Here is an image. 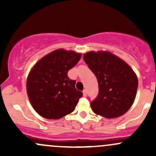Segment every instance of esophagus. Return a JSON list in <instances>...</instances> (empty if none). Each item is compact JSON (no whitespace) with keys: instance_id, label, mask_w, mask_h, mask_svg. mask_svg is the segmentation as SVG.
<instances>
[{"instance_id":"1","label":"esophagus","mask_w":156,"mask_h":156,"mask_svg":"<svg viewBox=\"0 0 156 156\" xmlns=\"http://www.w3.org/2000/svg\"><path fill=\"white\" fill-rule=\"evenodd\" d=\"M87 90L84 89V90H83V95H84V97H86V96H87Z\"/></svg>"}]
</instances>
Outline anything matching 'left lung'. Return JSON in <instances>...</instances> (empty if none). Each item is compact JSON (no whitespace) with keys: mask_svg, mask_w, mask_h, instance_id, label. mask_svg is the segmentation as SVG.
<instances>
[{"mask_svg":"<svg viewBox=\"0 0 156 156\" xmlns=\"http://www.w3.org/2000/svg\"><path fill=\"white\" fill-rule=\"evenodd\" d=\"M83 58L98 81L99 94L90 102L94 112L108 119L125 114L133 105L137 90V77L133 69L107 51L87 52Z\"/></svg>","mask_w":156,"mask_h":156,"instance_id":"obj_1","label":"left lung"}]
</instances>
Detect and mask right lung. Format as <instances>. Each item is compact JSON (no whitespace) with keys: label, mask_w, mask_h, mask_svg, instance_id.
<instances>
[{"label":"right lung","mask_w":156,"mask_h":156,"mask_svg":"<svg viewBox=\"0 0 156 156\" xmlns=\"http://www.w3.org/2000/svg\"><path fill=\"white\" fill-rule=\"evenodd\" d=\"M81 53L58 49L34 66L26 82L28 97L34 109L42 117L59 119L75 110L81 91L67 74L81 59Z\"/></svg>","instance_id":"add662e5"}]
</instances>
